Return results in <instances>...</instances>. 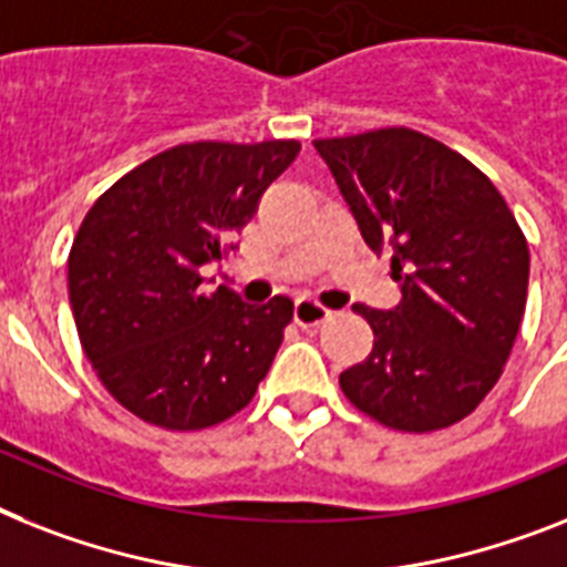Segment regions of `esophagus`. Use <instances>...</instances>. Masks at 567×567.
Listing matches in <instances>:
<instances>
[{
	"label": "esophagus",
	"mask_w": 567,
	"mask_h": 567,
	"mask_svg": "<svg viewBox=\"0 0 567 567\" xmlns=\"http://www.w3.org/2000/svg\"><path fill=\"white\" fill-rule=\"evenodd\" d=\"M327 318H330V310H327L324 303H318L316 298H298L295 301V321L301 327H318L324 324Z\"/></svg>",
	"instance_id": "obj_1"
}]
</instances>
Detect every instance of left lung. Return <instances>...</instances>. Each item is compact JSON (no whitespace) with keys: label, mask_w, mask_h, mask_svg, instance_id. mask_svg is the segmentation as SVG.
<instances>
[{"label":"left lung","mask_w":567,"mask_h":567,"mask_svg":"<svg viewBox=\"0 0 567 567\" xmlns=\"http://www.w3.org/2000/svg\"><path fill=\"white\" fill-rule=\"evenodd\" d=\"M364 243L391 251L394 310H353L368 359L339 377L359 411L396 432H437L498 382L527 301L530 251L504 196L470 158L409 126L318 138Z\"/></svg>","instance_id":"left-lung-1"}]
</instances>
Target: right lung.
Returning a JSON list of instances; mask_svg holds the SVG:
<instances>
[{
    "mask_svg": "<svg viewBox=\"0 0 567 567\" xmlns=\"http://www.w3.org/2000/svg\"><path fill=\"white\" fill-rule=\"evenodd\" d=\"M298 142L171 147L121 176L69 251V301L97 379L144 423L196 432L255 396L292 321V301L246 303L203 289L257 214Z\"/></svg>",
    "mask_w": 567,
    "mask_h": 567,
    "instance_id": "1",
    "label": "right lung"
}]
</instances>
